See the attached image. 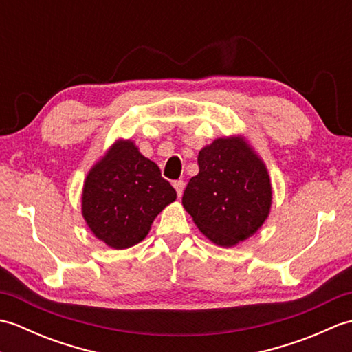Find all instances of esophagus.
I'll return each instance as SVG.
<instances>
[{
	"label": "esophagus",
	"mask_w": 352,
	"mask_h": 352,
	"mask_svg": "<svg viewBox=\"0 0 352 352\" xmlns=\"http://www.w3.org/2000/svg\"><path fill=\"white\" fill-rule=\"evenodd\" d=\"M174 188H175V190H177V195L182 197L183 192H184V182H183V180L174 182Z\"/></svg>",
	"instance_id": "34e87169"
}]
</instances>
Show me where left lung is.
Returning a JSON list of instances; mask_svg holds the SVG:
<instances>
[{"instance_id":"1","label":"left lung","mask_w":352,"mask_h":352,"mask_svg":"<svg viewBox=\"0 0 352 352\" xmlns=\"http://www.w3.org/2000/svg\"><path fill=\"white\" fill-rule=\"evenodd\" d=\"M183 206L207 239L234 246L263 226L272 204L267 169L243 138H219L198 154Z\"/></svg>"}]
</instances>
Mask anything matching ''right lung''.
Wrapping results in <instances>:
<instances>
[{
	"label": "right lung",
	"instance_id": "right-lung-1",
	"mask_svg": "<svg viewBox=\"0 0 352 352\" xmlns=\"http://www.w3.org/2000/svg\"><path fill=\"white\" fill-rule=\"evenodd\" d=\"M177 192L131 140L115 142L86 177L81 212L95 237L124 250L144 241Z\"/></svg>",
	"mask_w": 352,
	"mask_h": 352
}]
</instances>
